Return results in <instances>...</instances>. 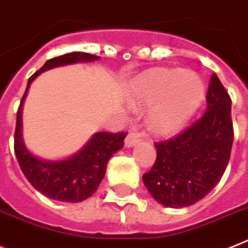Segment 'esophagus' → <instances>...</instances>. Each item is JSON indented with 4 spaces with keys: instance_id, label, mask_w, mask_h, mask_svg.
<instances>
[{
    "instance_id": "obj_1",
    "label": "esophagus",
    "mask_w": 248,
    "mask_h": 248,
    "mask_svg": "<svg viewBox=\"0 0 248 248\" xmlns=\"http://www.w3.org/2000/svg\"><path fill=\"white\" fill-rule=\"evenodd\" d=\"M139 142H140V136H139V133L130 132L128 136H126L125 142L124 143H125V147H132Z\"/></svg>"
}]
</instances>
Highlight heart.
<instances>
[{
    "label": "heart",
    "mask_w": 248,
    "mask_h": 248,
    "mask_svg": "<svg viewBox=\"0 0 248 248\" xmlns=\"http://www.w3.org/2000/svg\"><path fill=\"white\" fill-rule=\"evenodd\" d=\"M204 86L195 75L179 69L151 71L134 83L129 99L137 105H152L149 125L157 133L179 130L199 108Z\"/></svg>",
    "instance_id": "heart-1"
}]
</instances>
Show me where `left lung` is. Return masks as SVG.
Returning <instances> with one entry per match:
<instances>
[{"label": "left lung", "instance_id": "obj_1", "mask_svg": "<svg viewBox=\"0 0 248 248\" xmlns=\"http://www.w3.org/2000/svg\"><path fill=\"white\" fill-rule=\"evenodd\" d=\"M231 104L228 92L213 73L202 118L172 138L155 143L156 162L143 175V183L159 204L193 205L219 183L234 137Z\"/></svg>", "mask_w": 248, "mask_h": 248}]
</instances>
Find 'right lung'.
<instances>
[{"label": "right lung", "mask_w": 248, "mask_h": 248, "mask_svg": "<svg viewBox=\"0 0 248 248\" xmlns=\"http://www.w3.org/2000/svg\"><path fill=\"white\" fill-rule=\"evenodd\" d=\"M99 59L97 55L89 53L73 52L48 59L42 68L29 78L25 93L16 112V129L14 138V149L16 158L28 181L38 191L50 199L59 202H83L95 193L106 172L108 161L115 152L124 146V138L128 133L101 132L92 137L83 149L76 156L65 161L49 162L32 156L24 146L21 134L22 104L28 93L29 86L46 69L71 64L76 62H89Z\"/></svg>", "instance_id": "1"}]
</instances>
